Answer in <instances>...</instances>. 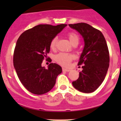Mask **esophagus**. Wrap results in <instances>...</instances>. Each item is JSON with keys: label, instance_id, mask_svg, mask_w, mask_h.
<instances>
[{"label": "esophagus", "instance_id": "esophagus-1", "mask_svg": "<svg viewBox=\"0 0 121 121\" xmlns=\"http://www.w3.org/2000/svg\"><path fill=\"white\" fill-rule=\"evenodd\" d=\"M62 71H67V72H68V71H70V70H68V69H67V68H62Z\"/></svg>", "mask_w": 121, "mask_h": 121}]
</instances>
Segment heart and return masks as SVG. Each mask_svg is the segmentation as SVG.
<instances>
[{
  "instance_id": "b5f03b06",
  "label": "heart",
  "mask_w": 121,
  "mask_h": 121,
  "mask_svg": "<svg viewBox=\"0 0 121 121\" xmlns=\"http://www.w3.org/2000/svg\"><path fill=\"white\" fill-rule=\"evenodd\" d=\"M68 38L73 45H78L79 42V37L75 32H70L68 34ZM57 42V37H54L50 42V48L52 50H54L56 47ZM74 56L71 54L65 53H59L55 56L54 59L56 62L65 67H68L70 65L71 61L73 59Z\"/></svg>"
}]
</instances>
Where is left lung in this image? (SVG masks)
Instances as JSON below:
<instances>
[{
	"instance_id": "8db88e82",
	"label": "left lung",
	"mask_w": 121,
	"mask_h": 121,
	"mask_svg": "<svg viewBox=\"0 0 121 121\" xmlns=\"http://www.w3.org/2000/svg\"><path fill=\"white\" fill-rule=\"evenodd\" d=\"M68 25L81 34L85 43L78 63L79 65H84L83 70L72 84L81 92H93L104 81L109 67L110 56L106 40L100 31L89 24L78 23Z\"/></svg>"
}]
</instances>
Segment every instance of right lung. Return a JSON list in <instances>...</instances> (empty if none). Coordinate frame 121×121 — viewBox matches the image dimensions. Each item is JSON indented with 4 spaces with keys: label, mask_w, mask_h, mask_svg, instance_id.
Returning a JSON list of instances; mask_svg holds the SVG:
<instances>
[{
    "label": "right lung",
    "mask_w": 121,
    "mask_h": 121,
    "mask_svg": "<svg viewBox=\"0 0 121 121\" xmlns=\"http://www.w3.org/2000/svg\"><path fill=\"white\" fill-rule=\"evenodd\" d=\"M66 26L38 25L23 32L17 39L14 51V67L21 83L30 92L43 95L55 85L57 76L62 73L61 67L51 63L45 69L42 63L45 57L47 59L51 40ZM49 60L51 62V59Z\"/></svg>",
    "instance_id": "add662e5"
}]
</instances>
